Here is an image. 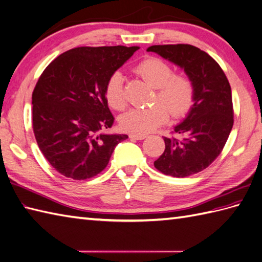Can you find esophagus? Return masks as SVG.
Returning <instances> with one entry per match:
<instances>
[{"label": "esophagus", "mask_w": 262, "mask_h": 262, "mask_svg": "<svg viewBox=\"0 0 262 262\" xmlns=\"http://www.w3.org/2000/svg\"><path fill=\"white\" fill-rule=\"evenodd\" d=\"M129 138L130 139H136V141H142V139L146 138V135H143V134H130Z\"/></svg>", "instance_id": "34e87169"}]
</instances>
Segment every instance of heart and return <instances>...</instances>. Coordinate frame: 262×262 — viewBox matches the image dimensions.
<instances>
[{
  "label": "heart",
  "mask_w": 262,
  "mask_h": 262,
  "mask_svg": "<svg viewBox=\"0 0 262 262\" xmlns=\"http://www.w3.org/2000/svg\"><path fill=\"white\" fill-rule=\"evenodd\" d=\"M135 71L145 81L156 88L155 101L162 104L147 108H133L119 117L123 129L132 133L146 134L165 124L169 118V111L175 117L183 116L193 105L194 87L185 76L174 75V70L166 61L149 57L139 62ZM105 96L109 105L116 111H123L127 105L124 89V78L115 71L108 78Z\"/></svg>",
  "instance_id": "obj_1"
}]
</instances>
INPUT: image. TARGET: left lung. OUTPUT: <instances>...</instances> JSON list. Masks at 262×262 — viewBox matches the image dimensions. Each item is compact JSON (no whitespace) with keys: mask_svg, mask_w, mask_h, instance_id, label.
<instances>
[{"mask_svg":"<svg viewBox=\"0 0 262 262\" xmlns=\"http://www.w3.org/2000/svg\"><path fill=\"white\" fill-rule=\"evenodd\" d=\"M147 51L179 66L194 87L190 112L174 127L178 136L164 137L165 150L154 162V166L173 178L199 173L220 155L232 129L230 83L215 60L194 46H151Z\"/></svg>","mask_w":262,"mask_h":262,"instance_id":"1","label":"left lung"}]
</instances>
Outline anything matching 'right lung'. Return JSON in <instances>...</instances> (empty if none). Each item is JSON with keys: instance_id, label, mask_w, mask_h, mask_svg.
I'll return each instance as SVG.
<instances>
[{"instance_id": "obj_1", "label": "right lung", "mask_w": 262, "mask_h": 262, "mask_svg": "<svg viewBox=\"0 0 262 262\" xmlns=\"http://www.w3.org/2000/svg\"><path fill=\"white\" fill-rule=\"evenodd\" d=\"M139 47H80L60 54L42 72L32 94V125L39 148L66 178L87 180L108 165L115 147L128 138L107 134L108 78Z\"/></svg>"}]
</instances>
